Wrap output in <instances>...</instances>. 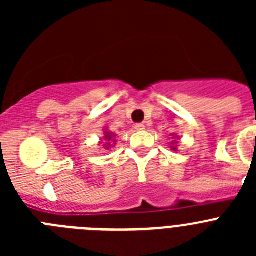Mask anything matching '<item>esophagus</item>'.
Wrapping results in <instances>:
<instances>
[{"mask_svg": "<svg viewBox=\"0 0 256 256\" xmlns=\"http://www.w3.org/2000/svg\"><path fill=\"white\" fill-rule=\"evenodd\" d=\"M134 128H136V130H144V124H142V123L136 124Z\"/></svg>", "mask_w": 256, "mask_h": 256, "instance_id": "1", "label": "esophagus"}]
</instances>
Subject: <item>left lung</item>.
<instances>
[{"instance_id": "1", "label": "left lung", "mask_w": 256, "mask_h": 256, "mask_svg": "<svg viewBox=\"0 0 256 256\" xmlns=\"http://www.w3.org/2000/svg\"><path fill=\"white\" fill-rule=\"evenodd\" d=\"M174 137H176V138H177V141H172L170 144H172V146H170V148L173 151H177V144H178V137L177 136H174Z\"/></svg>"}]
</instances>
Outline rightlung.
Instances as JSON below:
<instances>
[{"mask_svg": "<svg viewBox=\"0 0 256 256\" xmlns=\"http://www.w3.org/2000/svg\"><path fill=\"white\" fill-rule=\"evenodd\" d=\"M115 137H116L115 133L108 132V130H104V140H101V144H102V146L106 150L112 148V146H115Z\"/></svg>", "mask_w": 256, "mask_h": 256, "instance_id": "right-lung-1", "label": "right lung"}]
</instances>
